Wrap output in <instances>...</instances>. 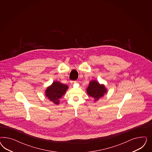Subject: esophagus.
I'll list each match as a JSON object with an SVG mask.
<instances>
[{
  "instance_id": "34e87169",
  "label": "esophagus",
  "mask_w": 152,
  "mask_h": 152,
  "mask_svg": "<svg viewBox=\"0 0 152 152\" xmlns=\"http://www.w3.org/2000/svg\"><path fill=\"white\" fill-rule=\"evenodd\" d=\"M77 83V81H71V83L72 84V85H74V83Z\"/></svg>"
}]
</instances>
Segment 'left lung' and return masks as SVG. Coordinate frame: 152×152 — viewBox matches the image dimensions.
Listing matches in <instances>:
<instances>
[{
    "label": "left lung",
    "mask_w": 152,
    "mask_h": 152,
    "mask_svg": "<svg viewBox=\"0 0 152 152\" xmlns=\"http://www.w3.org/2000/svg\"><path fill=\"white\" fill-rule=\"evenodd\" d=\"M107 92V90L104 85H101L96 80H92L89 83L87 88V93L90 96L92 97L96 101L104 95Z\"/></svg>",
    "instance_id": "1"
}]
</instances>
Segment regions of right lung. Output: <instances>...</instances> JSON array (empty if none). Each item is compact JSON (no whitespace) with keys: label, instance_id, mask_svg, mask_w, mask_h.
I'll return each mask as SVG.
<instances>
[{"label":"right lung","instance_id":"1","mask_svg":"<svg viewBox=\"0 0 152 152\" xmlns=\"http://www.w3.org/2000/svg\"><path fill=\"white\" fill-rule=\"evenodd\" d=\"M68 88L66 85L58 81H54L51 86L47 88L45 91L46 96L56 105H58L60 99L66 92Z\"/></svg>","mask_w":152,"mask_h":152}]
</instances>
